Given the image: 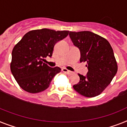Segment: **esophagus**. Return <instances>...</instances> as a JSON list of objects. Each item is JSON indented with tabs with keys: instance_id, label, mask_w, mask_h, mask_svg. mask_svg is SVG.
<instances>
[{
	"instance_id": "1",
	"label": "esophagus",
	"mask_w": 127,
	"mask_h": 127,
	"mask_svg": "<svg viewBox=\"0 0 127 127\" xmlns=\"http://www.w3.org/2000/svg\"><path fill=\"white\" fill-rule=\"evenodd\" d=\"M62 71L64 73H67V74H70V73H71V71H69V70L67 69H65V68H62Z\"/></svg>"
}]
</instances>
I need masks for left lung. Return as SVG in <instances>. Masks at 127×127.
<instances>
[{
	"label": "left lung",
	"mask_w": 127,
	"mask_h": 127,
	"mask_svg": "<svg viewBox=\"0 0 127 127\" xmlns=\"http://www.w3.org/2000/svg\"><path fill=\"white\" fill-rule=\"evenodd\" d=\"M73 45L80 52V61L87 62L86 75L78 74L80 81L73 88L81 95H99L110 84L118 71L114 51L106 39L90 31L69 32Z\"/></svg>",
	"instance_id": "obj_1"
}]
</instances>
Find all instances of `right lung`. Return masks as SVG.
<instances>
[{"instance_id": "right-lung-1", "label": "right lung", "mask_w": 127, "mask_h": 127, "mask_svg": "<svg viewBox=\"0 0 127 127\" xmlns=\"http://www.w3.org/2000/svg\"><path fill=\"white\" fill-rule=\"evenodd\" d=\"M69 31L43 28L27 32L13 48L10 69L21 88L32 94L49 87L54 76L61 71L43 62L51 58L55 44L67 36Z\"/></svg>"}]
</instances>
